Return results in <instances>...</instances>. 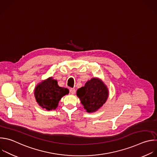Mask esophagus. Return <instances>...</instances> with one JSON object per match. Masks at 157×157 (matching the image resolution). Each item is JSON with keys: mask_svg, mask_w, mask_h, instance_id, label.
<instances>
[{"mask_svg": "<svg viewBox=\"0 0 157 157\" xmlns=\"http://www.w3.org/2000/svg\"><path fill=\"white\" fill-rule=\"evenodd\" d=\"M70 92H71V94H75V92H76V90H75V89H70Z\"/></svg>", "mask_w": 157, "mask_h": 157, "instance_id": "esophagus-1", "label": "esophagus"}]
</instances>
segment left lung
<instances>
[{
	"instance_id": "1",
	"label": "left lung",
	"mask_w": 157,
	"mask_h": 157,
	"mask_svg": "<svg viewBox=\"0 0 157 157\" xmlns=\"http://www.w3.org/2000/svg\"><path fill=\"white\" fill-rule=\"evenodd\" d=\"M76 94L87 112L92 113L105 103L109 97V90L100 79L94 78L87 81L84 87L78 89Z\"/></svg>"
}]
</instances>
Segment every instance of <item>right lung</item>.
I'll return each mask as SVG.
<instances>
[{"label": "right lung", "mask_w": 157, "mask_h": 157, "mask_svg": "<svg viewBox=\"0 0 157 157\" xmlns=\"http://www.w3.org/2000/svg\"><path fill=\"white\" fill-rule=\"evenodd\" d=\"M34 94L39 106L47 110H52L58 107L60 100L69 94V90L60 87L57 81L50 77L39 83Z\"/></svg>", "instance_id": "1"}]
</instances>
